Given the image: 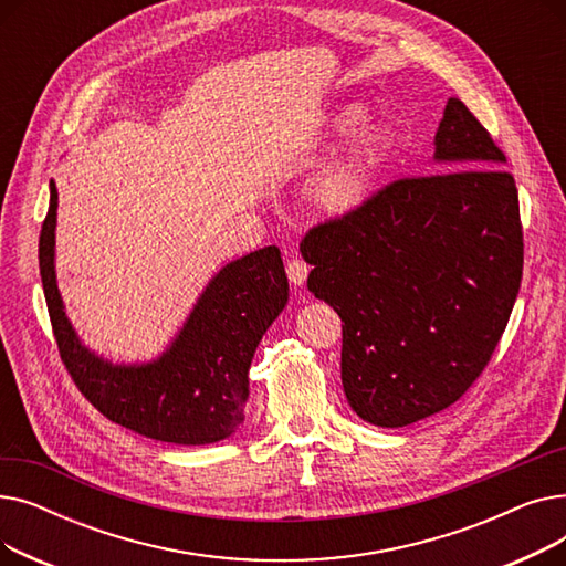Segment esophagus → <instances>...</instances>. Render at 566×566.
<instances>
[{
    "label": "esophagus",
    "instance_id": "34e87169",
    "mask_svg": "<svg viewBox=\"0 0 566 566\" xmlns=\"http://www.w3.org/2000/svg\"><path fill=\"white\" fill-rule=\"evenodd\" d=\"M307 273H310V265L303 259H291L286 263V275L293 286H303L307 280Z\"/></svg>",
    "mask_w": 566,
    "mask_h": 566
}]
</instances>
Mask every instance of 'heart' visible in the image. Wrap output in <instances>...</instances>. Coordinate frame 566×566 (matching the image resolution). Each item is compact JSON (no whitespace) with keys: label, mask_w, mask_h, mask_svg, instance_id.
I'll return each mask as SVG.
<instances>
[{"label":"heart","mask_w":566,"mask_h":566,"mask_svg":"<svg viewBox=\"0 0 566 566\" xmlns=\"http://www.w3.org/2000/svg\"><path fill=\"white\" fill-rule=\"evenodd\" d=\"M363 118V105H342L325 122V137H344L355 125H360ZM392 142V130L382 122H365L342 151L312 178L307 188L310 203L325 218H348L358 213L380 186Z\"/></svg>","instance_id":"obj_1"}]
</instances>
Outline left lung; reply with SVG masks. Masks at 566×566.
<instances>
[{"mask_svg":"<svg viewBox=\"0 0 566 566\" xmlns=\"http://www.w3.org/2000/svg\"><path fill=\"white\" fill-rule=\"evenodd\" d=\"M440 171L399 178L301 243L307 289L342 318V382L369 424L397 429L459 401L507 328L523 275L514 176L489 130L444 105Z\"/></svg>","mask_w":566,"mask_h":566,"instance_id":"left-lung-1","label":"left lung"}]
</instances>
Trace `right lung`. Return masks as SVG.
Returning a JSON list of instances; mask_svg holds the SVG:
<instances>
[{"label":"right lung","instance_id":"obj_1","mask_svg":"<svg viewBox=\"0 0 566 566\" xmlns=\"http://www.w3.org/2000/svg\"><path fill=\"white\" fill-rule=\"evenodd\" d=\"M56 203L50 181L39 265L59 355L77 390L107 420L146 438L176 444L229 438L243 422L254 350L289 301L280 250L268 245L227 263L160 358L114 365L80 342L66 316L54 273Z\"/></svg>","mask_w":566,"mask_h":566}]
</instances>
